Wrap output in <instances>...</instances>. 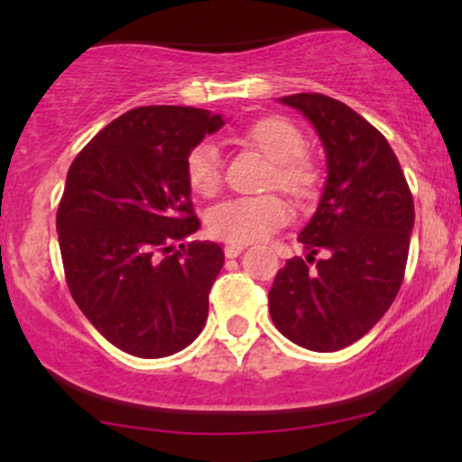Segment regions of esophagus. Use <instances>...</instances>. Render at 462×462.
<instances>
[{
	"label": "esophagus",
	"instance_id": "34e87169",
	"mask_svg": "<svg viewBox=\"0 0 462 462\" xmlns=\"http://www.w3.org/2000/svg\"><path fill=\"white\" fill-rule=\"evenodd\" d=\"M243 249H245V247H243V245H235V243H230V245H226L224 252H226L227 258H236L238 254L243 252Z\"/></svg>",
	"mask_w": 462,
	"mask_h": 462
}]
</instances>
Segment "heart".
Listing matches in <instances>:
<instances>
[{
	"mask_svg": "<svg viewBox=\"0 0 462 462\" xmlns=\"http://www.w3.org/2000/svg\"><path fill=\"white\" fill-rule=\"evenodd\" d=\"M243 145L254 147L272 161L264 187H278L295 201H310L319 193L321 167L304 152L306 139L284 116H261L232 134ZM184 176L198 195L210 198L221 187V158L213 143H198L184 158ZM291 219V210L278 193L232 198L208 213L210 235L227 243L264 241Z\"/></svg>",
	"mask_w": 462,
	"mask_h": 462,
	"instance_id": "1",
	"label": "heart"
}]
</instances>
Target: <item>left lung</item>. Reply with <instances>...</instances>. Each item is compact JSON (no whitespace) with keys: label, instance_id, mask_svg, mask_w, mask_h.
Returning a JSON list of instances; mask_svg holds the SVG:
<instances>
[{"label":"left lung","instance_id":"left-lung-1","mask_svg":"<svg viewBox=\"0 0 462 462\" xmlns=\"http://www.w3.org/2000/svg\"><path fill=\"white\" fill-rule=\"evenodd\" d=\"M282 104L301 110L319 132L328 180L319 208L298 236L306 258H291L275 273L269 312L298 346L337 352L365 337L393 304L415 204L389 141L356 110L321 93H295Z\"/></svg>","mask_w":462,"mask_h":462}]
</instances>
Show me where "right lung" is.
I'll use <instances>...</instances> for the list:
<instances>
[{
	"instance_id": "1",
	"label": "right lung",
	"mask_w": 462,
	"mask_h": 462,
	"mask_svg": "<svg viewBox=\"0 0 462 462\" xmlns=\"http://www.w3.org/2000/svg\"><path fill=\"white\" fill-rule=\"evenodd\" d=\"M219 115L141 106L116 116L78 153L56 213L69 293L125 354L171 356L195 341L224 267L199 227L184 158Z\"/></svg>"
}]
</instances>
